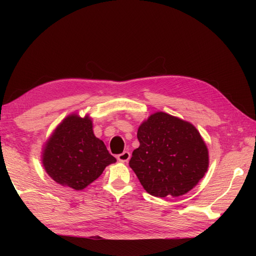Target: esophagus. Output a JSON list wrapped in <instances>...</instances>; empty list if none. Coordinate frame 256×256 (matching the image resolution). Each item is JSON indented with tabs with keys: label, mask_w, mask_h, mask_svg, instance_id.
<instances>
[{
	"label": "esophagus",
	"mask_w": 256,
	"mask_h": 256,
	"mask_svg": "<svg viewBox=\"0 0 256 256\" xmlns=\"http://www.w3.org/2000/svg\"><path fill=\"white\" fill-rule=\"evenodd\" d=\"M130 158H131V154H130V152H128V150H125L122 154L118 155V160L122 162H126Z\"/></svg>",
	"instance_id": "1"
}]
</instances>
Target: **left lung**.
Masks as SVG:
<instances>
[{"label":"left lung","instance_id":"8db88e82","mask_svg":"<svg viewBox=\"0 0 256 256\" xmlns=\"http://www.w3.org/2000/svg\"><path fill=\"white\" fill-rule=\"evenodd\" d=\"M138 138L128 164L152 196H182L208 170V148L192 123L156 112L140 125Z\"/></svg>","mask_w":256,"mask_h":256}]
</instances>
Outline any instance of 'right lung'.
Listing matches in <instances>:
<instances>
[{"instance_id":"obj_1","label":"right lung","mask_w":256,"mask_h":256,"mask_svg":"<svg viewBox=\"0 0 256 256\" xmlns=\"http://www.w3.org/2000/svg\"><path fill=\"white\" fill-rule=\"evenodd\" d=\"M116 160L94 136L91 118L72 114L58 125L42 150V165L57 184L82 190Z\"/></svg>"}]
</instances>
